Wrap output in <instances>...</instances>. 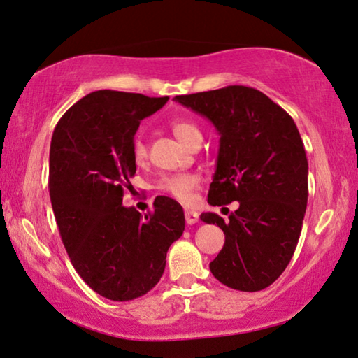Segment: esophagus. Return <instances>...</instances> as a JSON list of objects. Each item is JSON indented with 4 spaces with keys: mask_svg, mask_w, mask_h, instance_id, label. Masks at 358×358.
Segmentation results:
<instances>
[{
    "mask_svg": "<svg viewBox=\"0 0 358 358\" xmlns=\"http://www.w3.org/2000/svg\"><path fill=\"white\" fill-rule=\"evenodd\" d=\"M185 218H186V223H188V225H194V223H197V220H199V213L191 210V209H186Z\"/></svg>",
    "mask_w": 358,
    "mask_h": 358,
    "instance_id": "esophagus-1",
    "label": "esophagus"
}]
</instances>
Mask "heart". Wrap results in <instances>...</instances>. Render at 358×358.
<instances>
[{
    "label": "heart",
    "mask_w": 358,
    "mask_h": 358,
    "mask_svg": "<svg viewBox=\"0 0 358 358\" xmlns=\"http://www.w3.org/2000/svg\"><path fill=\"white\" fill-rule=\"evenodd\" d=\"M172 131L173 135L178 138V140L186 146H191L194 141L202 140L201 128L197 127L194 122L185 120V119H177L173 120L172 124ZM146 145L145 141L141 140L140 136L133 141V159L136 162H143L146 159ZM199 185V177L193 173H178V175H170V177H165L159 183V189L167 193L169 196L175 197L177 201L188 202L189 196Z\"/></svg>",
    "instance_id": "1"
}]
</instances>
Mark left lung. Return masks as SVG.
Returning <instances> with one entry per match:
<instances>
[{
    "label": "left lung",
    "mask_w": 358,
    "mask_h": 358,
    "mask_svg": "<svg viewBox=\"0 0 358 358\" xmlns=\"http://www.w3.org/2000/svg\"><path fill=\"white\" fill-rule=\"evenodd\" d=\"M173 99L209 119L220 135L207 202L239 204L230 222L201 213L202 222L225 233L209 265L212 275L231 289H265L291 262L307 209L308 164L294 120L268 96L243 85Z\"/></svg>",
    "instance_id": "left-lung-1"
}]
</instances>
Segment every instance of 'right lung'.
I'll return each mask as SVG.
<instances>
[{
  "label": "right lung",
  "mask_w": 358,
  "mask_h": 358,
  "mask_svg": "<svg viewBox=\"0 0 358 358\" xmlns=\"http://www.w3.org/2000/svg\"><path fill=\"white\" fill-rule=\"evenodd\" d=\"M169 98L99 90L57 122L50 149V197L73 268L110 301H131L157 285L165 257L185 231L177 201L157 196L145 217L122 206L136 172L140 122Z\"/></svg>",
  "instance_id": "add662e5"
}]
</instances>
